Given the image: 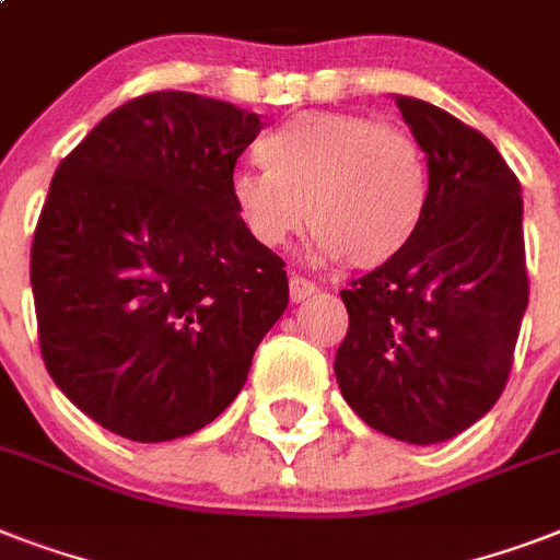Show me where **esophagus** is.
<instances>
[{
    "label": "esophagus",
    "instance_id": "1",
    "mask_svg": "<svg viewBox=\"0 0 560 560\" xmlns=\"http://www.w3.org/2000/svg\"><path fill=\"white\" fill-rule=\"evenodd\" d=\"M316 293V284L314 281L302 279V276H290V299L293 302H305Z\"/></svg>",
    "mask_w": 560,
    "mask_h": 560
}]
</instances>
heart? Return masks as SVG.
<instances>
[{"mask_svg":"<svg viewBox=\"0 0 560 560\" xmlns=\"http://www.w3.org/2000/svg\"><path fill=\"white\" fill-rule=\"evenodd\" d=\"M264 171H235L229 197L241 226L264 249L299 229L319 258L374 270L398 258L421 229L430 197L427 160L398 127L351 113H302L264 136Z\"/></svg>","mask_w":560,"mask_h":560,"instance_id":"1","label":"heart"}]
</instances>
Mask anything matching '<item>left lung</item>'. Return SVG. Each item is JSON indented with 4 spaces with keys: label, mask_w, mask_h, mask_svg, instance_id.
Here are the masks:
<instances>
[{
    "label": "left lung",
    "mask_w": 560,
    "mask_h": 560,
    "mask_svg": "<svg viewBox=\"0 0 560 560\" xmlns=\"http://www.w3.org/2000/svg\"><path fill=\"white\" fill-rule=\"evenodd\" d=\"M427 156L412 244L340 290L349 334L334 374L377 433L447 442L494 407L529 305L521 183L494 144L427 101L395 95Z\"/></svg>",
    "instance_id": "obj_1"
}]
</instances>
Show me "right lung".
I'll list each match as a JSON object with an SVG mask.
<instances>
[{
  "mask_svg": "<svg viewBox=\"0 0 560 560\" xmlns=\"http://www.w3.org/2000/svg\"><path fill=\"white\" fill-rule=\"evenodd\" d=\"M261 127L226 101L151 92L57 165L31 246L39 349L109 433L171 442L211 424L288 307L284 261L229 197Z\"/></svg>",
  "mask_w": 560,
  "mask_h": 560,
  "instance_id": "1",
  "label": "right lung"
}]
</instances>
